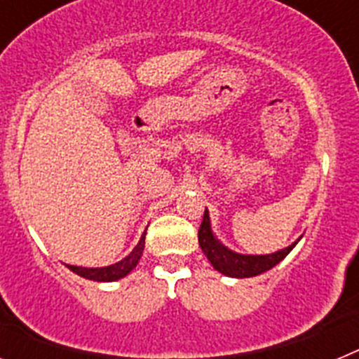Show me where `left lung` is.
<instances>
[{
    "instance_id": "obj_1",
    "label": "left lung",
    "mask_w": 359,
    "mask_h": 359,
    "mask_svg": "<svg viewBox=\"0 0 359 359\" xmlns=\"http://www.w3.org/2000/svg\"><path fill=\"white\" fill-rule=\"evenodd\" d=\"M199 246H201L203 253L207 255L210 264L214 269H217L219 273L226 275V277L233 278H248L257 277V275L264 273L278 262L284 261V257L297 246V243L302 239V236L298 237L294 243H291L286 248L278 250L275 253H266V255H250V253H237L224 246L221 241L215 237L214 230H212V221L208 210H205L203 215V223L199 226Z\"/></svg>"
}]
</instances>
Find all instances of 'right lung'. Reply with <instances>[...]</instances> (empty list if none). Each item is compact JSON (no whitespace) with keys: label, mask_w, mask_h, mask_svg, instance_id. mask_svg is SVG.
Listing matches in <instances>:
<instances>
[{"label":"right lung","mask_w":359,"mask_h":359,"mask_svg":"<svg viewBox=\"0 0 359 359\" xmlns=\"http://www.w3.org/2000/svg\"><path fill=\"white\" fill-rule=\"evenodd\" d=\"M144 248H145V231H144V236L140 237V241H138V244H136L135 248H133V252L129 253L128 257H123L122 261L115 262V264L102 266V268H82V266L66 264V268L72 269L73 273H77L79 277L88 278V280L115 282V280H120V278H123V277H128L133 269L136 268L138 261L142 259Z\"/></svg>","instance_id":"add662e5"}]
</instances>
